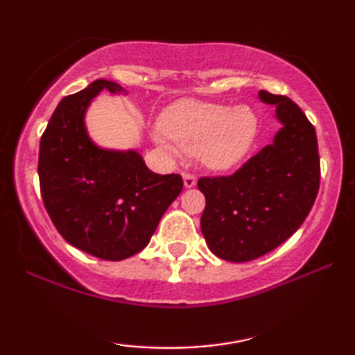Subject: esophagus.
<instances>
[{"mask_svg":"<svg viewBox=\"0 0 355 355\" xmlns=\"http://www.w3.org/2000/svg\"><path fill=\"white\" fill-rule=\"evenodd\" d=\"M182 179H184V187H186V189H192L197 184V178L193 176V174L184 173L182 174Z\"/></svg>","mask_w":355,"mask_h":355,"instance_id":"1","label":"esophagus"}]
</instances>
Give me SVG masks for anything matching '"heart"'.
Returning a JSON list of instances; mask_svg holds the SVG:
<instances>
[{"label": "heart", "mask_w": 355, "mask_h": 355, "mask_svg": "<svg viewBox=\"0 0 355 355\" xmlns=\"http://www.w3.org/2000/svg\"><path fill=\"white\" fill-rule=\"evenodd\" d=\"M162 125L153 140L168 155H200L207 168L226 171L249 155L260 124L249 106L182 100L164 111Z\"/></svg>", "instance_id": "obj_1"}]
</instances>
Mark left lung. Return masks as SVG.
Segmentation results:
<instances>
[{
	"mask_svg": "<svg viewBox=\"0 0 355 355\" xmlns=\"http://www.w3.org/2000/svg\"><path fill=\"white\" fill-rule=\"evenodd\" d=\"M275 106L281 129L231 176L200 178L205 196L200 227L208 247L223 260L250 261L268 254L299 230L320 187L315 128L293 100L259 92Z\"/></svg>",
	"mask_w": 355,
	"mask_h": 355,
	"instance_id": "left-lung-1",
	"label": "left lung"
}]
</instances>
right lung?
Returning <instances> with one entry per match:
<instances>
[{"instance_id": "1", "label": "right lung", "mask_w": 355, "mask_h": 355, "mask_svg": "<svg viewBox=\"0 0 355 355\" xmlns=\"http://www.w3.org/2000/svg\"><path fill=\"white\" fill-rule=\"evenodd\" d=\"M103 90L125 94L98 79L60 101L40 140L38 178L58 232L79 250L119 261L148 244L184 184L179 174L150 171L135 150L103 148L90 139L85 113Z\"/></svg>"}]
</instances>
